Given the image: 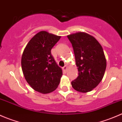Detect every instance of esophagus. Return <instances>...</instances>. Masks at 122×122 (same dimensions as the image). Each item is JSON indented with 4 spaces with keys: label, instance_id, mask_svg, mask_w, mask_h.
Instances as JSON below:
<instances>
[{
    "label": "esophagus",
    "instance_id": "1",
    "mask_svg": "<svg viewBox=\"0 0 122 122\" xmlns=\"http://www.w3.org/2000/svg\"><path fill=\"white\" fill-rule=\"evenodd\" d=\"M67 66H65L64 67H63V70L64 71H67Z\"/></svg>",
    "mask_w": 122,
    "mask_h": 122
}]
</instances>
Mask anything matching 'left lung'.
I'll list each match as a JSON object with an SVG mask.
<instances>
[{
    "label": "left lung",
    "mask_w": 122,
    "mask_h": 122,
    "mask_svg": "<svg viewBox=\"0 0 122 122\" xmlns=\"http://www.w3.org/2000/svg\"><path fill=\"white\" fill-rule=\"evenodd\" d=\"M72 44L78 76L71 82L74 90L87 93L102 80L106 68V59L102 45L94 36L79 32L67 36Z\"/></svg>",
    "instance_id": "obj_1"
}]
</instances>
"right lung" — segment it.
Here are the masks:
<instances>
[{
    "instance_id": "right-lung-1",
    "label": "right lung",
    "mask_w": 122,
    "mask_h": 122,
    "mask_svg": "<svg viewBox=\"0 0 122 122\" xmlns=\"http://www.w3.org/2000/svg\"><path fill=\"white\" fill-rule=\"evenodd\" d=\"M60 38V36L46 31L39 32L29 41L22 55L25 78L34 90L42 94L56 90L62 77V69L51 52Z\"/></svg>"
}]
</instances>
